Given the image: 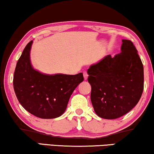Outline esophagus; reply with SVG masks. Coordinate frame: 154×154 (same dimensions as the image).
I'll list each match as a JSON object with an SVG mask.
<instances>
[{"label": "esophagus", "mask_w": 154, "mask_h": 154, "mask_svg": "<svg viewBox=\"0 0 154 154\" xmlns=\"http://www.w3.org/2000/svg\"><path fill=\"white\" fill-rule=\"evenodd\" d=\"M88 75L87 74V72H84V79H85V80L87 79H88Z\"/></svg>", "instance_id": "1"}]
</instances>
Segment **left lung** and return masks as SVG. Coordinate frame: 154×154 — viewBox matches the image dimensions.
I'll list each match as a JSON object with an SVG mask.
<instances>
[{
	"mask_svg": "<svg viewBox=\"0 0 154 154\" xmlns=\"http://www.w3.org/2000/svg\"><path fill=\"white\" fill-rule=\"evenodd\" d=\"M121 52L107 55L88 69L91 100L100 118L115 119L137 105L144 89V68L131 40H122Z\"/></svg>",
	"mask_w": 154,
	"mask_h": 154,
	"instance_id": "1",
	"label": "left lung"
}]
</instances>
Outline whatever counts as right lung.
<instances>
[{"instance_id": "1", "label": "right lung", "mask_w": 154, "mask_h": 154, "mask_svg": "<svg viewBox=\"0 0 154 154\" xmlns=\"http://www.w3.org/2000/svg\"><path fill=\"white\" fill-rule=\"evenodd\" d=\"M33 42L28 43L17 63L13 79L15 94L21 106L37 117H59L74 90L84 81L83 74L47 75L34 69L30 58Z\"/></svg>"}]
</instances>
